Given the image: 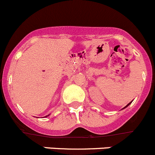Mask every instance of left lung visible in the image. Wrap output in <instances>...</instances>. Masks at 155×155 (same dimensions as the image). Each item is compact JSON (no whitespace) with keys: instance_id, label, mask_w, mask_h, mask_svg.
<instances>
[{"instance_id":"obj_1","label":"left lung","mask_w":155,"mask_h":155,"mask_svg":"<svg viewBox=\"0 0 155 155\" xmlns=\"http://www.w3.org/2000/svg\"><path fill=\"white\" fill-rule=\"evenodd\" d=\"M131 102H132V101H131V102H129V103H128V105H126V106H125L124 107H123V109H124V108H125V107H128V105H130V104H131ZM123 109H122V110H123Z\"/></svg>"}]
</instances>
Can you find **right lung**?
<instances>
[{"mask_svg":"<svg viewBox=\"0 0 155 155\" xmlns=\"http://www.w3.org/2000/svg\"><path fill=\"white\" fill-rule=\"evenodd\" d=\"M48 116H49V115H48ZM46 117H48V116H46Z\"/></svg>","mask_w":155,"mask_h":155,"instance_id":"obj_1","label":"right lung"}]
</instances>
